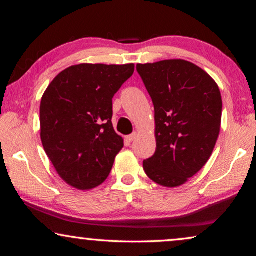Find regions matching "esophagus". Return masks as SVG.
I'll return each mask as SVG.
<instances>
[{"label": "esophagus", "mask_w": 256, "mask_h": 256, "mask_svg": "<svg viewBox=\"0 0 256 256\" xmlns=\"http://www.w3.org/2000/svg\"><path fill=\"white\" fill-rule=\"evenodd\" d=\"M138 138V133L136 132H133L132 134H130V136L126 138H128V141H130V142H132V141H134L136 140V138Z\"/></svg>", "instance_id": "esophagus-1"}]
</instances>
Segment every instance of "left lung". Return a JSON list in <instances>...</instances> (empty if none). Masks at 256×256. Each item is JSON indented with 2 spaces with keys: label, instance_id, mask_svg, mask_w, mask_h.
Returning a JSON list of instances; mask_svg holds the SVG:
<instances>
[{
  "label": "left lung",
  "instance_id": "1",
  "mask_svg": "<svg viewBox=\"0 0 256 256\" xmlns=\"http://www.w3.org/2000/svg\"><path fill=\"white\" fill-rule=\"evenodd\" d=\"M136 71L152 99L157 140L144 170L154 183L176 188L196 175L214 149L222 112L219 86L184 60L138 64Z\"/></svg>",
  "mask_w": 256,
  "mask_h": 256
}]
</instances>
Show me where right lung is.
Segmentation results:
<instances>
[{
	"instance_id": "obj_1",
	"label": "right lung",
	"mask_w": 256,
	"mask_h": 256,
	"mask_svg": "<svg viewBox=\"0 0 256 256\" xmlns=\"http://www.w3.org/2000/svg\"><path fill=\"white\" fill-rule=\"evenodd\" d=\"M133 72L134 64H79L60 72L42 94V144L73 188L92 190L110 175L124 146L112 128V97Z\"/></svg>"
}]
</instances>
